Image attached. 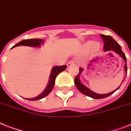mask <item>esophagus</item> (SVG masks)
I'll use <instances>...</instances> for the list:
<instances>
[{"mask_svg": "<svg viewBox=\"0 0 131 131\" xmlns=\"http://www.w3.org/2000/svg\"><path fill=\"white\" fill-rule=\"evenodd\" d=\"M74 61L73 60H71L68 63H67V66H72V65H74Z\"/></svg>", "mask_w": 131, "mask_h": 131, "instance_id": "34e87169", "label": "esophagus"}]
</instances>
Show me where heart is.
<instances>
[{
	"label": "heart",
	"mask_w": 131,
	"mask_h": 131,
	"mask_svg": "<svg viewBox=\"0 0 131 131\" xmlns=\"http://www.w3.org/2000/svg\"><path fill=\"white\" fill-rule=\"evenodd\" d=\"M93 43H93V41H88V42H87V43H86L85 48H87V49H89L90 48L92 47ZM93 48H94V50H98L100 48V44H99V43H98V42L94 43V45H93Z\"/></svg>",
	"instance_id": "obj_1"
}]
</instances>
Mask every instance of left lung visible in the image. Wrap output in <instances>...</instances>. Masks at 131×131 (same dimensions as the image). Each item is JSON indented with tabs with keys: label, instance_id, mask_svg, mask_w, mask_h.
Wrapping results in <instances>:
<instances>
[{
	"label": "left lung",
	"instance_id": "left-lung-1",
	"mask_svg": "<svg viewBox=\"0 0 131 131\" xmlns=\"http://www.w3.org/2000/svg\"><path fill=\"white\" fill-rule=\"evenodd\" d=\"M101 37H102V40L104 41V51H109V50H113L114 52H115L116 53L120 55L122 57V58L125 61V66H124V70H125L126 74H127V66H126V57L125 54L124 53L122 50L121 46L119 45V43H117L116 41L113 39V37H111V36L109 35H100ZM110 54V53H109ZM83 69L81 68H79V74L77 75V77H75L74 79V83L76 87L77 88V89L79 90L80 92H81L82 94H85L86 96H89V97H91L92 98H94V99H100V98H106V97H108L111 94H113L114 92L117 90L119 88V87L117 88V90L113 91V92H111V93H109V94H98L94 93L92 91H91L90 90H89L88 88H86L85 86L83 85V84L80 82L79 81V74L81 73Z\"/></svg>",
	"mask_w": 131,
	"mask_h": 131
}]
</instances>
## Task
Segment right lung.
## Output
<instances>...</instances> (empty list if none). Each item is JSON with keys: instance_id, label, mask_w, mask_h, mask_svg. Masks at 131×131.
<instances>
[{"instance_id": "right-lung-1", "label": "right lung", "mask_w": 131, "mask_h": 131, "mask_svg": "<svg viewBox=\"0 0 131 131\" xmlns=\"http://www.w3.org/2000/svg\"><path fill=\"white\" fill-rule=\"evenodd\" d=\"M43 42V40L40 39H24L22 41L18 42L16 43V45L14 46V47H16L18 46H31V47H35V46H39L40 44ZM67 68V66H59L54 67L52 69L51 74H50V77L49 83L48 84L47 88H46V90L41 93L39 96H38L36 98H26L29 100H40L41 98H44L46 96L50 93V92L52 90V88L54 87V81H55V79H56L57 76L62 71L66 70Z\"/></svg>"}]
</instances>
